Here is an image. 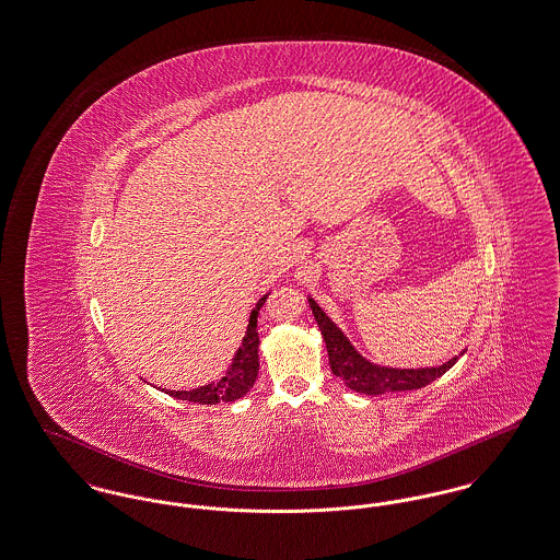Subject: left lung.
Instances as JSON below:
<instances>
[{
    "label": "left lung",
    "mask_w": 560,
    "mask_h": 560,
    "mask_svg": "<svg viewBox=\"0 0 560 560\" xmlns=\"http://www.w3.org/2000/svg\"><path fill=\"white\" fill-rule=\"evenodd\" d=\"M313 315L319 324L322 336L328 347L329 365L336 376L345 381V385L358 394L383 395L389 392H412L429 385L431 381L440 378L448 372L459 358H453L435 368H419V370H397V368H383L363 360L362 355L353 349L347 336L331 324L328 315L319 308V304L308 298Z\"/></svg>",
    "instance_id": "1"
}]
</instances>
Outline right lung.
<instances>
[{"mask_svg":"<svg viewBox=\"0 0 560 560\" xmlns=\"http://www.w3.org/2000/svg\"><path fill=\"white\" fill-rule=\"evenodd\" d=\"M266 298H260V302L256 304V308L252 311L249 315V326L245 331V338H243V345L241 349L236 351L234 360H232L231 368L226 372V376L218 383H211V385H205V387H198L192 392H168L165 394L173 395L177 399H188V401H195V404H218V401H234L238 397L247 394L256 378H258V345H260V336H258V315H260V308L266 302Z\"/></svg>","mask_w":560,"mask_h":560,"instance_id":"right-lung-1","label":"right lung"}]
</instances>
